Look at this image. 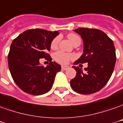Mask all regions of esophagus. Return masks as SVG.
Listing matches in <instances>:
<instances>
[{
  "label": "esophagus",
  "instance_id": "34e87169",
  "mask_svg": "<svg viewBox=\"0 0 123 123\" xmlns=\"http://www.w3.org/2000/svg\"><path fill=\"white\" fill-rule=\"evenodd\" d=\"M69 68V66H62V69L63 70H66V69H68Z\"/></svg>",
  "mask_w": 123,
  "mask_h": 123
}]
</instances>
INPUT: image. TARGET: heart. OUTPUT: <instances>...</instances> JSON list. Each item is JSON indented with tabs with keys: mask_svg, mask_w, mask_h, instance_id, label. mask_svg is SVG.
<instances>
[{
	"mask_svg": "<svg viewBox=\"0 0 123 123\" xmlns=\"http://www.w3.org/2000/svg\"><path fill=\"white\" fill-rule=\"evenodd\" d=\"M68 38L70 40L71 43L74 44L76 41L80 40V36H78L76 34H69L68 36ZM60 42V37H56L53 40H52V43H51V48L52 49H55L58 46V43ZM54 57L55 61H57V62H59L60 63H68L69 62V61L71 60H73L75 57V55L72 54H68V53H65V52H57L56 53H55Z\"/></svg>",
	"mask_w": 123,
	"mask_h": 123,
	"instance_id": "heart-1",
	"label": "heart"
}]
</instances>
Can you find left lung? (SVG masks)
Segmentation results:
<instances>
[{"label": "left lung", "mask_w": 123, "mask_h": 123, "mask_svg": "<svg viewBox=\"0 0 123 123\" xmlns=\"http://www.w3.org/2000/svg\"><path fill=\"white\" fill-rule=\"evenodd\" d=\"M83 42V54L74 65L88 63L82 69L74 66L76 76L70 81L74 91L81 94H91L103 87L113 74L116 62L115 48L112 40L105 32L94 28H80L74 30Z\"/></svg>", "instance_id": "left-lung-1"}]
</instances>
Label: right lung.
Wrapping results in <instances>:
<instances>
[{
    "mask_svg": "<svg viewBox=\"0 0 123 123\" xmlns=\"http://www.w3.org/2000/svg\"><path fill=\"white\" fill-rule=\"evenodd\" d=\"M59 34L39 28L28 30L12 41L8 55V67L13 80L24 92L40 95L51 89L61 66L52 62L48 52ZM46 57L50 63L43 67L39 60Z\"/></svg>",
    "mask_w": 123,
    "mask_h": 123,
    "instance_id": "add662e5",
    "label": "right lung"
}]
</instances>
